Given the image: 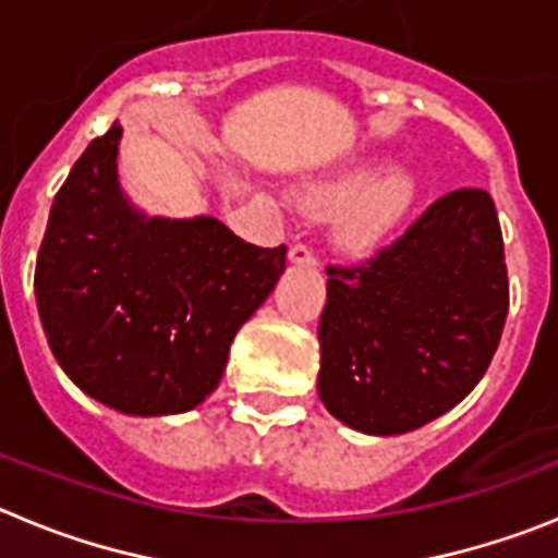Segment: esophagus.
Masks as SVG:
<instances>
[{
    "mask_svg": "<svg viewBox=\"0 0 558 558\" xmlns=\"http://www.w3.org/2000/svg\"><path fill=\"white\" fill-rule=\"evenodd\" d=\"M288 259L293 265H299V268H315V265H318V259H315V254L307 245H293V248L288 251Z\"/></svg>",
    "mask_w": 558,
    "mask_h": 558,
    "instance_id": "1",
    "label": "esophagus"
}]
</instances>
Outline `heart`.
I'll use <instances>...</instances> for the list:
<instances>
[{"mask_svg": "<svg viewBox=\"0 0 558 558\" xmlns=\"http://www.w3.org/2000/svg\"><path fill=\"white\" fill-rule=\"evenodd\" d=\"M422 195L416 170L363 156L304 181L295 190L310 211H332V236L340 248L372 251L411 218Z\"/></svg>", "mask_w": 558, "mask_h": 558, "instance_id": "1", "label": "heart"}]
</instances>
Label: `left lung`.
<instances>
[{
  "mask_svg": "<svg viewBox=\"0 0 558 558\" xmlns=\"http://www.w3.org/2000/svg\"><path fill=\"white\" fill-rule=\"evenodd\" d=\"M318 397L366 436H399L481 383L509 315L495 201L456 190L360 268H327Z\"/></svg>",
  "mask_w": 558,
  "mask_h": 558,
  "instance_id": "8db88e82",
  "label": "left lung"
}]
</instances>
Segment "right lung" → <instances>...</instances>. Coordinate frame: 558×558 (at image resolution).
Instances as JSON below:
<instances>
[{"instance_id":"1","label":"right lung","mask_w":558,"mask_h":558,"mask_svg":"<svg viewBox=\"0 0 558 558\" xmlns=\"http://www.w3.org/2000/svg\"><path fill=\"white\" fill-rule=\"evenodd\" d=\"M113 122L58 190L36 263L47 343L66 377L128 416L198 408L234 335L276 288L288 248L243 243L218 218H153L117 175Z\"/></svg>"}]
</instances>
